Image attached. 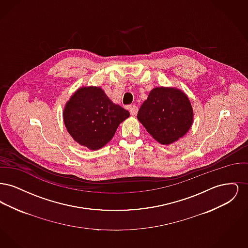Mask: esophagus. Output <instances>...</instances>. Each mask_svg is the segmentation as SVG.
I'll return each instance as SVG.
<instances>
[{"label":"esophagus","instance_id":"34e87169","mask_svg":"<svg viewBox=\"0 0 248 248\" xmlns=\"http://www.w3.org/2000/svg\"><path fill=\"white\" fill-rule=\"evenodd\" d=\"M130 114L132 116H136L138 114V111H139V108L136 105H133V106L129 107Z\"/></svg>","mask_w":248,"mask_h":248}]
</instances>
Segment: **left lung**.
<instances>
[{
	"label": "left lung",
	"mask_w": 248,
	"mask_h": 248,
	"mask_svg": "<svg viewBox=\"0 0 248 248\" xmlns=\"http://www.w3.org/2000/svg\"><path fill=\"white\" fill-rule=\"evenodd\" d=\"M138 119L157 141L168 145L189 131L193 111L188 96L182 91L156 87L140 107Z\"/></svg>",
	"instance_id": "8db88e82"
}]
</instances>
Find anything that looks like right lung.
Masks as SVG:
<instances>
[{
  "label": "right lung",
  "mask_w": 248,
  "mask_h": 248,
  "mask_svg": "<svg viewBox=\"0 0 248 248\" xmlns=\"http://www.w3.org/2000/svg\"><path fill=\"white\" fill-rule=\"evenodd\" d=\"M129 111L114 104L105 92L94 86L78 89L67 102L63 118L72 139L90 150L105 146Z\"/></svg>",
  "instance_id": "right-lung-1"
}]
</instances>
